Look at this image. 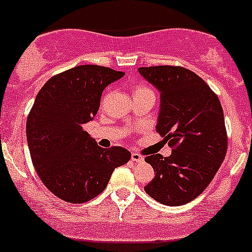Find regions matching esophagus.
<instances>
[{"instance_id":"obj_1","label":"esophagus","mask_w":252,"mask_h":252,"mask_svg":"<svg viewBox=\"0 0 252 252\" xmlns=\"http://www.w3.org/2000/svg\"><path fill=\"white\" fill-rule=\"evenodd\" d=\"M130 159L133 161H135V163H143L144 161V158L140 154H138V153H131Z\"/></svg>"}]
</instances>
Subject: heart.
<instances>
[{
    "instance_id": "heart-1",
    "label": "heart",
    "mask_w": 252,
    "mask_h": 252,
    "mask_svg": "<svg viewBox=\"0 0 252 252\" xmlns=\"http://www.w3.org/2000/svg\"><path fill=\"white\" fill-rule=\"evenodd\" d=\"M147 92H152L149 88L144 86H137L134 89V94H140V93H147Z\"/></svg>"
}]
</instances>
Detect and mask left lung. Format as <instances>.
I'll return each mask as SVG.
<instances>
[{"mask_svg":"<svg viewBox=\"0 0 252 252\" xmlns=\"http://www.w3.org/2000/svg\"><path fill=\"white\" fill-rule=\"evenodd\" d=\"M138 72L160 94L155 128L173 148L168 158H145L155 176L144 190L164 205H184L206 189L226 154L221 104L210 87L187 68L157 65Z\"/></svg>","mask_w":252,"mask_h":252,"instance_id":"8db88e82","label":"left lung"}]
</instances>
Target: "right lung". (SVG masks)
<instances>
[{
    "instance_id": "obj_1",
    "label": "right lung",
    "mask_w": 252,
    "mask_h": 252,
    "mask_svg": "<svg viewBox=\"0 0 252 252\" xmlns=\"http://www.w3.org/2000/svg\"><path fill=\"white\" fill-rule=\"evenodd\" d=\"M124 74L79 65L52 77L37 94L26 126L28 149L42 183L62 200L89 201L130 159L122 147L100 148L83 128L97 115L105 87Z\"/></svg>"
}]
</instances>
